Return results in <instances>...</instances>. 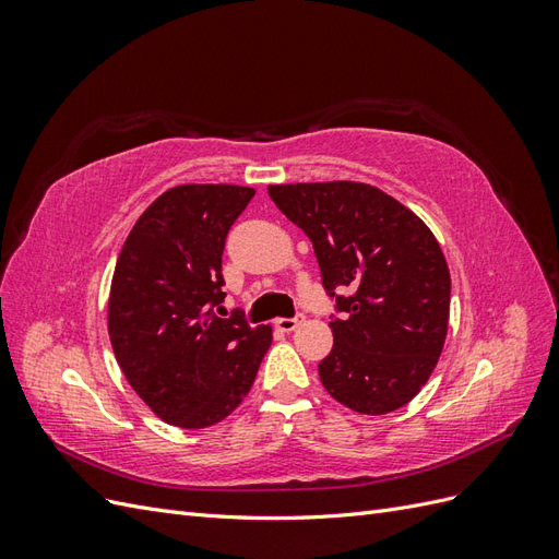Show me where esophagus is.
Segmentation results:
<instances>
[{"label": "esophagus", "instance_id": "obj_1", "mask_svg": "<svg viewBox=\"0 0 559 559\" xmlns=\"http://www.w3.org/2000/svg\"><path fill=\"white\" fill-rule=\"evenodd\" d=\"M300 321H302V314H296V317H292V319L280 317V319H275V326H277L280 331H284V333H292V331H296V326L300 324Z\"/></svg>", "mask_w": 559, "mask_h": 559}]
</instances>
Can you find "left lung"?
I'll return each instance as SVG.
<instances>
[{
    "label": "left lung",
    "mask_w": 559,
    "mask_h": 559,
    "mask_svg": "<svg viewBox=\"0 0 559 559\" xmlns=\"http://www.w3.org/2000/svg\"><path fill=\"white\" fill-rule=\"evenodd\" d=\"M275 205L308 235L321 284L337 296L333 349L319 364L326 392L361 415L411 403L441 357L450 270L429 226L361 181L273 183Z\"/></svg>",
    "instance_id": "8db88e82"
}]
</instances>
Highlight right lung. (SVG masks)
I'll return each mask as SVG.
<instances>
[{
	"instance_id": "1",
	"label": "right lung",
	"mask_w": 559,
	"mask_h": 559,
	"mask_svg": "<svg viewBox=\"0 0 559 559\" xmlns=\"http://www.w3.org/2000/svg\"><path fill=\"white\" fill-rule=\"evenodd\" d=\"M253 193L235 183L175 186L144 210L118 253L109 341L134 394L173 427L226 419L273 343V326L212 312L226 296V235Z\"/></svg>"
}]
</instances>
